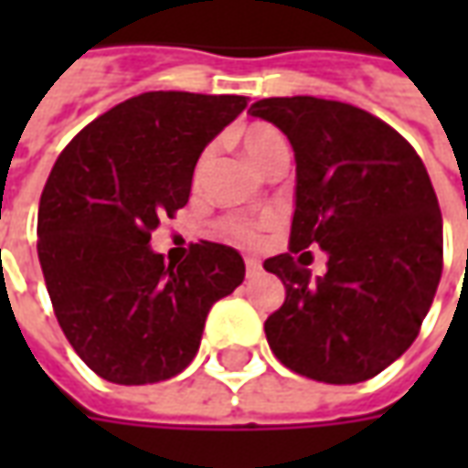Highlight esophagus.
<instances>
[{"instance_id": "34e87169", "label": "esophagus", "mask_w": 468, "mask_h": 468, "mask_svg": "<svg viewBox=\"0 0 468 468\" xmlns=\"http://www.w3.org/2000/svg\"><path fill=\"white\" fill-rule=\"evenodd\" d=\"M261 271H263L261 261H255V258H248V261H245V273H248V278H255V275H261Z\"/></svg>"}]
</instances>
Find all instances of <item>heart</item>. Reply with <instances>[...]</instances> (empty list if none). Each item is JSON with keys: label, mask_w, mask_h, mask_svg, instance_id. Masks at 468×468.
Wrapping results in <instances>:
<instances>
[{"label": "heart", "mask_w": 468, "mask_h": 468, "mask_svg": "<svg viewBox=\"0 0 468 468\" xmlns=\"http://www.w3.org/2000/svg\"><path fill=\"white\" fill-rule=\"evenodd\" d=\"M240 144H243L248 160L258 167V170H265L268 165L273 163L278 154L288 153V143L281 134V130H275L273 124L255 122L248 124L243 133H240ZM207 160H210V150H205L200 154V163H197V175L203 173L207 167ZM223 233L240 245H253L258 240V228L253 223H245V220H228L223 225Z\"/></svg>", "instance_id": "1"}]
</instances>
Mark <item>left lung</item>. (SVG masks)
Instances as JSON below:
<instances>
[{"label": "left lung", "instance_id": "1", "mask_svg": "<svg viewBox=\"0 0 468 468\" xmlns=\"http://www.w3.org/2000/svg\"><path fill=\"white\" fill-rule=\"evenodd\" d=\"M250 115L273 122L295 154L291 253L263 268L285 285L265 335L278 361L324 383H358L416 341L441 278V210L421 157L361 107L268 97ZM318 244L325 276L303 256Z\"/></svg>", "mask_w": 468, "mask_h": 468}]
</instances>
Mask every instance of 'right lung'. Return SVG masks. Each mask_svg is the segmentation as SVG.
<instances>
[{"label": "right lung", "mask_w": 468, "mask_h": 468, "mask_svg": "<svg viewBox=\"0 0 468 468\" xmlns=\"http://www.w3.org/2000/svg\"><path fill=\"white\" fill-rule=\"evenodd\" d=\"M245 107L240 95L143 92L57 157L39 197L37 253L67 341L105 381L177 376L215 301L243 283L233 248L203 240L183 263H165L150 233L187 205L197 157Z\"/></svg>", "instance_id": "right-lung-1"}]
</instances>
